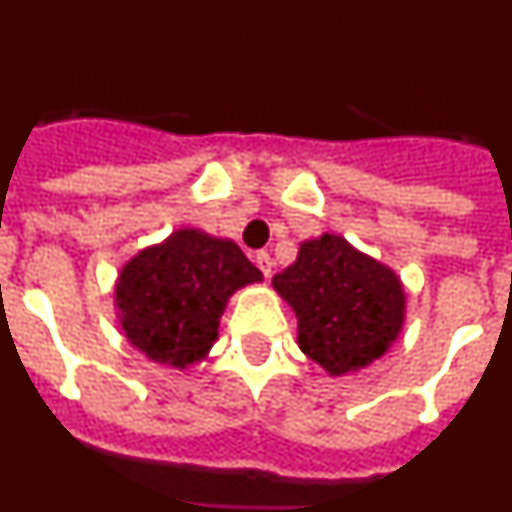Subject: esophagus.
Instances as JSON below:
<instances>
[{
	"mask_svg": "<svg viewBox=\"0 0 512 512\" xmlns=\"http://www.w3.org/2000/svg\"><path fill=\"white\" fill-rule=\"evenodd\" d=\"M253 261H256V266H259V271L264 274V277H269L271 274V266H274V261H271V256L266 251H259L256 256H253Z\"/></svg>",
	"mask_w": 512,
	"mask_h": 512,
	"instance_id": "34e87169",
	"label": "esophagus"
}]
</instances>
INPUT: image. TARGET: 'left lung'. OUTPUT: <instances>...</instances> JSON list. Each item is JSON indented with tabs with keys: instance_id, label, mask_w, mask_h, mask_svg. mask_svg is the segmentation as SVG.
Returning a JSON list of instances; mask_svg holds the SVG:
<instances>
[{
	"instance_id": "1",
	"label": "left lung",
	"mask_w": 512,
	"mask_h": 512,
	"mask_svg": "<svg viewBox=\"0 0 512 512\" xmlns=\"http://www.w3.org/2000/svg\"><path fill=\"white\" fill-rule=\"evenodd\" d=\"M297 315L302 354L330 377L359 372L390 351L405 323V289L390 266L323 233L271 279Z\"/></svg>"
}]
</instances>
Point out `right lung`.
I'll return each instance as SVG.
<instances>
[{
  "instance_id": "obj_1",
  "label": "right lung",
  "mask_w": 512,
  "mask_h": 512,
  "mask_svg": "<svg viewBox=\"0 0 512 512\" xmlns=\"http://www.w3.org/2000/svg\"><path fill=\"white\" fill-rule=\"evenodd\" d=\"M253 282L261 271L233 241L182 228L122 266L117 318L140 354L187 369L210 354L230 295Z\"/></svg>"
}]
</instances>
